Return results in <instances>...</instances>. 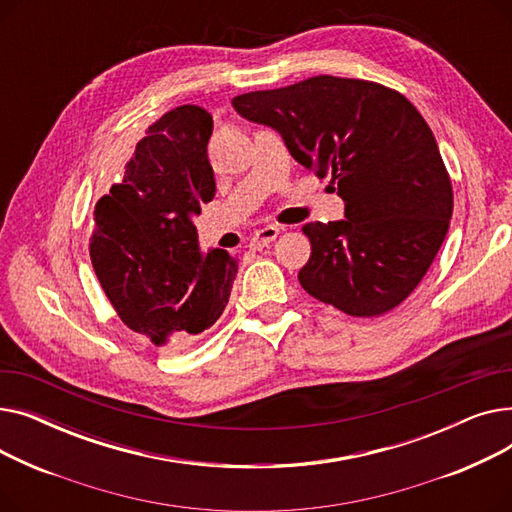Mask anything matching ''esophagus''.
<instances>
[{"label": "esophagus", "instance_id": "obj_1", "mask_svg": "<svg viewBox=\"0 0 512 512\" xmlns=\"http://www.w3.org/2000/svg\"><path fill=\"white\" fill-rule=\"evenodd\" d=\"M278 234H280V230H278L276 226H263L261 230H257V232L251 236L249 247H251V249H263V247L270 245V242H274V240L278 238Z\"/></svg>", "mask_w": 512, "mask_h": 512}]
</instances>
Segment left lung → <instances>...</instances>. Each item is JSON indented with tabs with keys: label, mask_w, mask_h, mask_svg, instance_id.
I'll return each mask as SVG.
<instances>
[{
	"label": "left lung",
	"mask_w": 512,
	"mask_h": 512,
	"mask_svg": "<svg viewBox=\"0 0 512 512\" xmlns=\"http://www.w3.org/2000/svg\"><path fill=\"white\" fill-rule=\"evenodd\" d=\"M232 105L276 128L290 155L330 174L344 199L346 220L301 228L311 242L301 286L353 317L398 307L436 259L452 215L448 170L415 105L373 80L330 74Z\"/></svg>",
	"instance_id": "left-lung-1"
}]
</instances>
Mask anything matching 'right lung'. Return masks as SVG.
<instances>
[{
  "label": "right lung",
  "mask_w": 512,
  "mask_h": 512,
  "mask_svg": "<svg viewBox=\"0 0 512 512\" xmlns=\"http://www.w3.org/2000/svg\"><path fill=\"white\" fill-rule=\"evenodd\" d=\"M211 116L180 105L147 128L93 213L89 255L122 324L155 346H186L224 313L238 257L197 247L191 222L215 195Z\"/></svg>",
  "instance_id": "right-lung-1"
}]
</instances>
